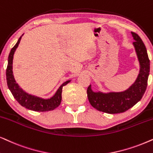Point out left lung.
<instances>
[{
    "label": "left lung",
    "mask_w": 153,
    "mask_h": 153,
    "mask_svg": "<svg viewBox=\"0 0 153 153\" xmlns=\"http://www.w3.org/2000/svg\"><path fill=\"white\" fill-rule=\"evenodd\" d=\"M133 43L140 62V72L136 81L129 88L123 92L103 94L94 92L91 85L87 88V96L91 105L96 110L109 114L126 112L140 100L146 92L150 73V59L146 48L139 36L131 32Z\"/></svg>",
    "instance_id": "obj_1"
}]
</instances>
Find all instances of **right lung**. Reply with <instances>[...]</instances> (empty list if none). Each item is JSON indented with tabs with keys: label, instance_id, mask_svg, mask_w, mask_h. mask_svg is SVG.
Instances as JSON below:
<instances>
[{
	"label": "right lung",
	"instance_id": "obj_1",
	"mask_svg": "<svg viewBox=\"0 0 153 153\" xmlns=\"http://www.w3.org/2000/svg\"><path fill=\"white\" fill-rule=\"evenodd\" d=\"M22 36L17 41L15 46L11 49L8 56V63L6 69V80L7 86L12 94L22 106L29 110L36 112H47L55 110L60 105L62 100V91L63 86L67 85L70 81H67L61 85L55 93V94L50 99H43L39 97L31 96L25 92L19 85L16 83L13 74V59L16 48L18 47Z\"/></svg>",
	"mask_w": 153,
	"mask_h": 153
}]
</instances>
